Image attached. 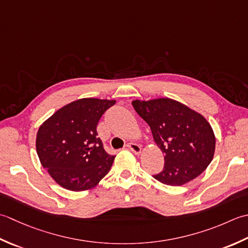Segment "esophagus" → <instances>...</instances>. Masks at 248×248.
I'll use <instances>...</instances> for the list:
<instances>
[{
	"label": "esophagus",
	"mask_w": 248,
	"mask_h": 248,
	"mask_svg": "<svg viewBox=\"0 0 248 248\" xmlns=\"http://www.w3.org/2000/svg\"><path fill=\"white\" fill-rule=\"evenodd\" d=\"M127 148L131 151V152H134L135 154H140L141 153V146L137 143L130 142V143L127 144Z\"/></svg>",
	"instance_id": "1"
}]
</instances>
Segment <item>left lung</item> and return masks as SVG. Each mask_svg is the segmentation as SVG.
<instances>
[{"label":"left lung","mask_w":248,"mask_h":248,"mask_svg":"<svg viewBox=\"0 0 248 248\" xmlns=\"http://www.w3.org/2000/svg\"><path fill=\"white\" fill-rule=\"evenodd\" d=\"M133 106L165 154L164 169L154 179L181 186L203 172L215 152L214 131L203 115L171 98L136 99Z\"/></svg>","instance_id":"obj_1"}]
</instances>
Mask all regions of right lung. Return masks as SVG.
<instances>
[{"label": "right lung", "mask_w": 248, "mask_h": 248, "mask_svg": "<svg viewBox=\"0 0 248 248\" xmlns=\"http://www.w3.org/2000/svg\"><path fill=\"white\" fill-rule=\"evenodd\" d=\"M115 100L81 98L59 109L40 125L36 151L40 164L68 190L93 188L109 172V155L97 136L98 121Z\"/></svg>", "instance_id": "obj_1"}]
</instances>
